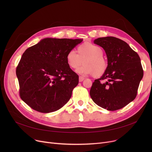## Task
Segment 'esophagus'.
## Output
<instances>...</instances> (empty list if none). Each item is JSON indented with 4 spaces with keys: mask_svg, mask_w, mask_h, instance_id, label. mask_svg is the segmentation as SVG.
<instances>
[{
    "mask_svg": "<svg viewBox=\"0 0 152 152\" xmlns=\"http://www.w3.org/2000/svg\"><path fill=\"white\" fill-rule=\"evenodd\" d=\"M84 77H82V76H79V82H82L84 81Z\"/></svg>",
    "mask_w": 152,
    "mask_h": 152,
    "instance_id": "esophagus-1",
    "label": "esophagus"
}]
</instances>
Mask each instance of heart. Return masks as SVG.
Returning <instances> with one entry per match:
<instances>
[{"label":"heart","mask_w":152,"mask_h":152,"mask_svg":"<svg viewBox=\"0 0 152 152\" xmlns=\"http://www.w3.org/2000/svg\"><path fill=\"white\" fill-rule=\"evenodd\" d=\"M77 52L71 50L66 54V61L71 69H77L84 61V65L77 71L79 74L93 75L94 77H99L106 73L108 64L103 57V50L100 47L91 42H85L77 47Z\"/></svg>","instance_id":"obj_1"}]
</instances>
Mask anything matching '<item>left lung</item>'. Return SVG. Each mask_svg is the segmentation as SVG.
<instances>
[{"mask_svg": "<svg viewBox=\"0 0 152 152\" xmlns=\"http://www.w3.org/2000/svg\"><path fill=\"white\" fill-rule=\"evenodd\" d=\"M94 42L105 50L108 66L106 73L93 83L91 97L103 108L119 110L137 96L143 75L140 58L137 52L120 39L99 37Z\"/></svg>", "mask_w": 152, "mask_h": 152, "instance_id": "8db88e82", "label": "left lung"}]
</instances>
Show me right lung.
Masks as SVG:
<instances>
[{
	"label": "right lung",
	"instance_id": "1",
	"mask_svg": "<svg viewBox=\"0 0 152 152\" xmlns=\"http://www.w3.org/2000/svg\"><path fill=\"white\" fill-rule=\"evenodd\" d=\"M82 41L45 38L25 50L16 69L23 101L45 113L66 104L79 83V76L68 66L66 56Z\"/></svg>",
	"mask_w": 152,
	"mask_h": 152
}]
</instances>
